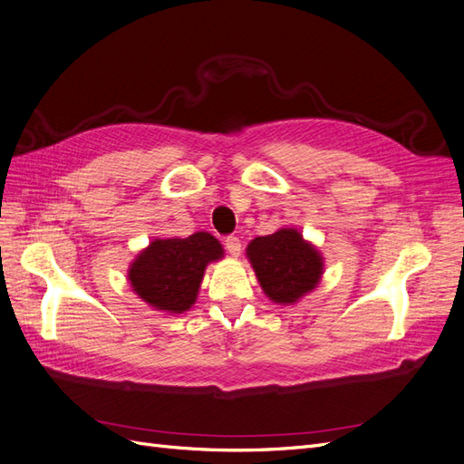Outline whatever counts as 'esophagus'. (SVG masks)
<instances>
[{
  "mask_svg": "<svg viewBox=\"0 0 464 464\" xmlns=\"http://www.w3.org/2000/svg\"><path fill=\"white\" fill-rule=\"evenodd\" d=\"M224 246H227V249H228V254H230V256H234V257L240 256V251H242V242H240V237L228 236L227 240H224Z\"/></svg>",
  "mask_w": 464,
  "mask_h": 464,
  "instance_id": "1",
  "label": "esophagus"
}]
</instances>
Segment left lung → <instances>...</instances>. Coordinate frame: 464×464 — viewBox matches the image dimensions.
I'll use <instances>...</instances> for the list:
<instances>
[{
    "label": "left lung",
    "mask_w": 464,
    "mask_h": 464,
    "mask_svg": "<svg viewBox=\"0 0 464 464\" xmlns=\"http://www.w3.org/2000/svg\"><path fill=\"white\" fill-rule=\"evenodd\" d=\"M261 288L276 304H292L315 288L323 273L317 249L302 240L300 232L283 228L256 237L247 246Z\"/></svg>",
    "instance_id": "1"
}]
</instances>
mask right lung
I'll return each instance as SVG.
<instances>
[{"instance_id":"add662e5","label":"right lung","mask_w":464,"mask_h":464,"mask_svg":"<svg viewBox=\"0 0 464 464\" xmlns=\"http://www.w3.org/2000/svg\"><path fill=\"white\" fill-rule=\"evenodd\" d=\"M220 257L222 246L207 232L154 240L131 265L130 283L157 310L181 314L198 298L207 263Z\"/></svg>"}]
</instances>
